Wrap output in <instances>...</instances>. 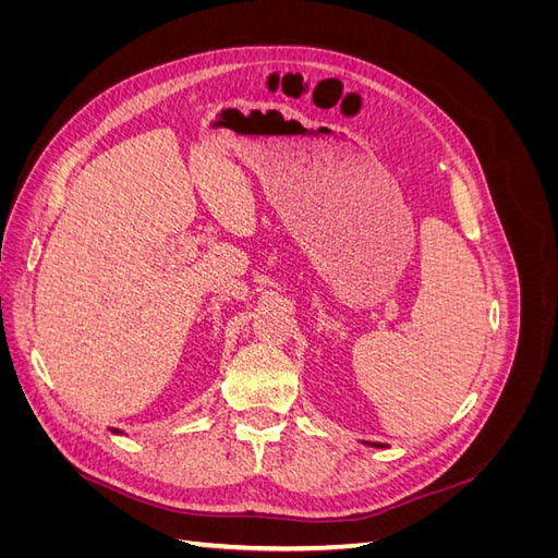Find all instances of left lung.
Instances as JSON below:
<instances>
[{
    "label": "left lung",
    "instance_id": "left-lung-1",
    "mask_svg": "<svg viewBox=\"0 0 558 558\" xmlns=\"http://www.w3.org/2000/svg\"><path fill=\"white\" fill-rule=\"evenodd\" d=\"M369 445H373V447H381V442H369Z\"/></svg>",
    "mask_w": 558,
    "mask_h": 558
}]
</instances>
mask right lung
Instances as JSON below:
<instances>
[{
    "label": "right lung",
    "instance_id": "1",
    "mask_svg": "<svg viewBox=\"0 0 558 558\" xmlns=\"http://www.w3.org/2000/svg\"><path fill=\"white\" fill-rule=\"evenodd\" d=\"M113 433H121V430H118V428H113Z\"/></svg>",
    "mask_w": 558,
    "mask_h": 558
}]
</instances>
